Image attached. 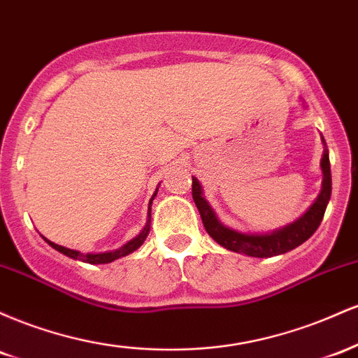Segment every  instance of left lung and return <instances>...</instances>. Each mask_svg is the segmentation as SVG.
Masks as SVG:
<instances>
[{
  "mask_svg": "<svg viewBox=\"0 0 358 358\" xmlns=\"http://www.w3.org/2000/svg\"><path fill=\"white\" fill-rule=\"evenodd\" d=\"M322 141L324 145L323 136ZM322 171V192H320L318 199H316L315 203L308 208L306 213H303V215L299 217L298 220H294L293 224L285 225L282 229H278V231L268 234H244L239 231H234V229L222 224L207 200L203 199L202 187H200V182L195 176H192L193 202H195L196 208H199L200 212V217H202L205 231H207L208 236H210L217 244H220L222 248L232 250V252L245 254V256L250 257L279 256V254H285L287 250L298 248L303 242L310 239L316 229L320 227V224H322L328 200H330L331 195V171L327 148H324L323 151Z\"/></svg>",
  "mask_w": 358,
  "mask_h": 358,
  "instance_id": "8db88e82",
  "label": "left lung"
}]
</instances>
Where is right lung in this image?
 I'll return each instance as SVG.
<instances>
[{"instance_id": "add662e5", "label": "right lung", "mask_w": 358, "mask_h": 358, "mask_svg": "<svg viewBox=\"0 0 358 358\" xmlns=\"http://www.w3.org/2000/svg\"><path fill=\"white\" fill-rule=\"evenodd\" d=\"M156 192H158V188H156ZM156 192L153 193V196H151L150 200V208H148V222L145 225V229H143L141 232L138 234L134 239H131L127 244L122 245V248H119L116 250H109V252H97V254H82L79 250H73V249H69V248H64V245H59L55 244V242H50L48 239H45L48 242V244L52 245L53 249L59 250V252L64 254V256L67 257H72V259H79L82 262H89V264H108V262H113L116 261L119 257H124L127 254L134 252L139 245L145 242V239L148 237V234H150V222H151V203H153V199L156 196Z\"/></svg>"}]
</instances>
